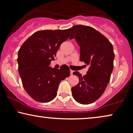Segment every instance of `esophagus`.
I'll return each instance as SVG.
<instances>
[{"mask_svg":"<svg viewBox=\"0 0 133 133\" xmlns=\"http://www.w3.org/2000/svg\"><path fill=\"white\" fill-rule=\"evenodd\" d=\"M70 74H71V75H72V74H73V70H71V69H70Z\"/></svg>","mask_w":133,"mask_h":133,"instance_id":"34e87169","label":"esophagus"}]
</instances>
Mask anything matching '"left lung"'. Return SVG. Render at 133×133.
Listing matches in <instances>:
<instances>
[{
  "mask_svg": "<svg viewBox=\"0 0 133 133\" xmlns=\"http://www.w3.org/2000/svg\"><path fill=\"white\" fill-rule=\"evenodd\" d=\"M70 30V39L75 38L80 47V61L89 66L84 76L78 72H73L79 82L72 88L73 97L79 103H92L102 96L110 81L114 69V48L104 35L91 27L75 25Z\"/></svg>",
  "mask_w": 133,
  "mask_h": 133,
  "instance_id": "8db88e82",
  "label": "left lung"
}]
</instances>
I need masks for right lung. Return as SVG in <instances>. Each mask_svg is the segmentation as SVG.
Segmentation results:
<instances>
[{"instance_id":"right-lung-1","label":"right lung","mask_w":133,"mask_h":133,"mask_svg":"<svg viewBox=\"0 0 133 133\" xmlns=\"http://www.w3.org/2000/svg\"><path fill=\"white\" fill-rule=\"evenodd\" d=\"M70 29L37 31L23 43L18 52V72L25 91L37 102L46 103L57 96L61 81L69 77L67 66L49 67Z\"/></svg>"}]
</instances>
